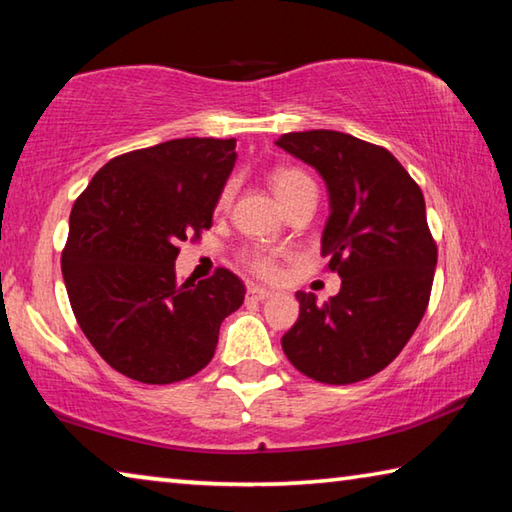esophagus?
Instances as JSON below:
<instances>
[{
	"instance_id": "esophagus-1",
	"label": "esophagus",
	"mask_w": 512,
	"mask_h": 512,
	"mask_svg": "<svg viewBox=\"0 0 512 512\" xmlns=\"http://www.w3.org/2000/svg\"><path fill=\"white\" fill-rule=\"evenodd\" d=\"M272 292L265 290V288H258V286H249L247 288V299H254V301H265L267 297H270Z\"/></svg>"
}]
</instances>
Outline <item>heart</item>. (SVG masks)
<instances>
[{"label": "heart", "mask_w": 512, "mask_h": 512, "mask_svg": "<svg viewBox=\"0 0 512 512\" xmlns=\"http://www.w3.org/2000/svg\"><path fill=\"white\" fill-rule=\"evenodd\" d=\"M272 188L276 192V197L281 199L283 206H290L299 195H304L308 190H315L313 179L308 177L304 170L299 167H276L272 172ZM231 188H224L220 195V206H224L229 201ZM240 263L247 267L251 274L261 276V279H274L279 274V256L270 249L263 247H249L240 251Z\"/></svg>", "instance_id": "obj_1"}]
</instances>
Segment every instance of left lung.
I'll use <instances>...</instances> for the list:
<instances>
[{"label":"left lung","instance_id":"1","mask_svg":"<svg viewBox=\"0 0 512 512\" xmlns=\"http://www.w3.org/2000/svg\"><path fill=\"white\" fill-rule=\"evenodd\" d=\"M276 145L326 181L331 215L322 256L342 279L324 304L297 292L299 320L281 347L320 383L370 379L401 354L429 306L438 247L422 190L388 149L349 133H286Z\"/></svg>","mask_w":512,"mask_h":512}]
</instances>
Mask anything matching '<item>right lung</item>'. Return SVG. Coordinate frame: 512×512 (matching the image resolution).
<instances>
[{
    "label": "right lung",
    "instance_id": "right-lung-1",
    "mask_svg": "<svg viewBox=\"0 0 512 512\" xmlns=\"http://www.w3.org/2000/svg\"><path fill=\"white\" fill-rule=\"evenodd\" d=\"M236 138H179L115 156L74 201L61 270L74 317L108 365L167 385L211 363L245 283L217 267L177 281L179 242L211 229Z\"/></svg>",
    "mask_w": 512,
    "mask_h": 512
}]
</instances>
